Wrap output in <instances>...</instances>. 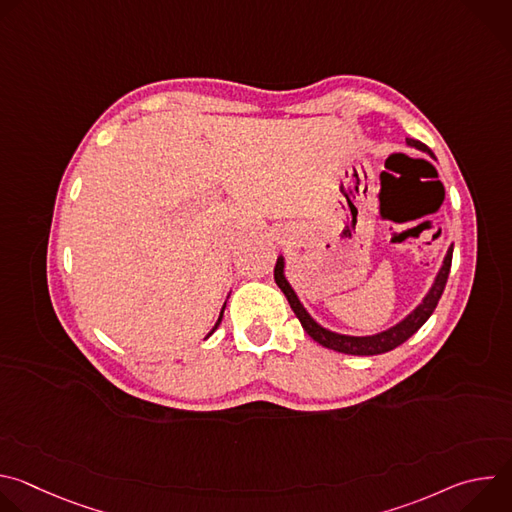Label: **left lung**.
<instances>
[{
	"label": "left lung",
	"instance_id": "obj_1",
	"mask_svg": "<svg viewBox=\"0 0 512 512\" xmlns=\"http://www.w3.org/2000/svg\"><path fill=\"white\" fill-rule=\"evenodd\" d=\"M407 145H411V148H417V150H421V152H425L433 158L431 150L419 139H407ZM452 253H454V245L448 249L444 265H442L440 273H437L425 300L403 322H399L397 326H393V328H389L381 334H375V336H344V334L330 332V330L322 328L320 324H316L310 318V314L304 310V306L300 304L298 296L294 294V289H291V285L287 283V279L283 275V259L281 257L275 263L273 277H275L277 287L285 294L291 310H294L296 318L302 322V326H304V330L308 332L310 338H314L318 344H322L326 348H332L336 352L356 354V356H371V354H383V352H389V350L397 348L399 344H403L407 338H411L427 322V318L433 314L437 302H440L444 289H446V281H448L450 267H452Z\"/></svg>",
	"mask_w": 512,
	"mask_h": 512
}]
</instances>
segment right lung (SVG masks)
<instances>
[{
  "label": "right lung",
  "instance_id": "obj_1",
  "mask_svg": "<svg viewBox=\"0 0 512 512\" xmlns=\"http://www.w3.org/2000/svg\"><path fill=\"white\" fill-rule=\"evenodd\" d=\"M221 318H223V312H221ZM221 318H218V322H216V326H218V324H221ZM216 326H214V328H212V332H214V330H216ZM212 332H210V334H212ZM210 334H208V336H210Z\"/></svg>",
  "mask_w": 512,
  "mask_h": 512
}]
</instances>
